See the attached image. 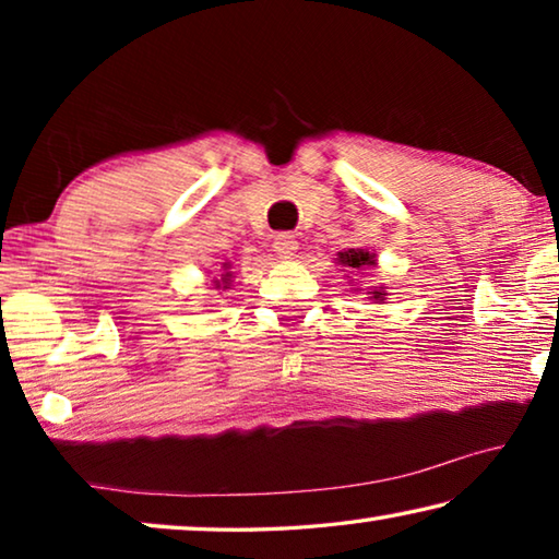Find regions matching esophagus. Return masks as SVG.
Here are the masks:
<instances>
[{
    "label": "esophagus",
    "mask_w": 559,
    "mask_h": 559,
    "mask_svg": "<svg viewBox=\"0 0 559 559\" xmlns=\"http://www.w3.org/2000/svg\"><path fill=\"white\" fill-rule=\"evenodd\" d=\"M273 251H276L278 259H293L298 251V241L293 234H278L276 239H273Z\"/></svg>",
    "instance_id": "1"
}]
</instances>
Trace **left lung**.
I'll return each instance as SVG.
<instances>
[{
    "label": "left lung",
    "mask_w": 559,
    "mask_h": 559,
    "mask_svg": "<svg viewBox=\"0 0 559 559\" xmlns=\"http://www.w3.org/2000/svg\"><path fill=\"white\" fill-rule=\"evenodd\" d=\"M337 263H340V266L349 269V273H353V271H362L365 266H374L377 259H374V253L365 251V249H347V251L337 253ZM384 296H386V293L382 288L370 290V298H374V300H384Z\"/></svg>",
    "instance_id": "left-lung-1"
}]
</instances>
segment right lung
I'll list each match as a JSON object with an SVG mask.
<instances>
[{
    "label": "right lung",
    "mask_w": 559,
    "mask_h": 559,
    "mask_svg": "<svg viewBox=\"0 0 559 559\" xmlns=\"http://www.w3.org/2000/svg\"><path fill=\"white\" fill-rule=\"evenodd\" d=\"M229 281H231V271H229V263H224V273H222V281H216V288H226L229 286Z\"/></svg>",
    "instance_id": "right-lung-1"
}]
</instances>
